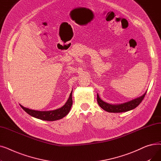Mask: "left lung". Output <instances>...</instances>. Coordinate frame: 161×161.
Listing matches in <instances>:
<instances>
[{"instance_id":"left-lung-1","label":"left lung","mask_w":161,"mask_h":161,"mask_svg":"<svg viewBox=\"0 0 161 161\" xmlns=\"http://www.w3.org/2000/svg\"><path fill=\"white\" fill-rule=\"evenodd\" d=\"M146 94V92L143 94L142 96L134 99L131 101H129L128 103H125L121 104H108L104 101H103L99 98V96L97 95V102L98 105L102 108L105 111H107L108 112H113V113H120V112H127L131 109H134L136 108L143 100V98H144L145 95Z\"/></svg>"}]
</instances>
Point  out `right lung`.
I'll list each match as a JSON object with an SVG mask.
<instances>
[{
  "label": "right lung",
  "mask_w": 161,
  "mask_h": 161,
  "mask_svg": "<svg viewBox=\"0 0 161 161\" xmlns=\"http://www.w3.org/2000/svg\"><path fill=\"white\" fill-rule=\"evenodd\" d=\"M72 91L70 95V97L68 99L67 102L65 103V104L58 109H55V110L53 111H36V110H33V109H30L28 108H25L22 106L21 107L24 109V111L26 112L28 114L30 115L38 118V119L44 120V121H56L61 119L63 118L64 116H66L70 110V108L72 105Z\"/></svg>",
  "instance_id": "obj_1"
}]
</instances>
